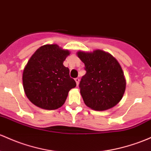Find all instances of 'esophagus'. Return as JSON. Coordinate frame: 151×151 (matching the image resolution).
I'll list each match as a JSON object with an SVG mask.
<instances>
[{
    "label": "esophagus",
    "instance_id": "obj_1",
    "mask_svg": "<svg viewBox=\"0 0 151 151\" xmlns=\"http://www.w3.org/2000/svg\"><path fill=\"white\" fill-rule=\"evenodd\" d=\"M75 79V82H76V83H77V85H78L79 83V79L78 78V77H77V78H75V79Z\"/></svg>",
    "mask_w": 151,
    "mask_h": 151
}]
</instances>
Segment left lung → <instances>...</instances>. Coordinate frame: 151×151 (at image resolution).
<instances>
[{"instance_id":"8db88e82","label":"left lung","mask_w":151,"mask_h":151,"mask_svg":"<svg viewBox=\"0 0 151 151\" xmlns=\"http://www.w3.org/2000/svg\"><path fill=\"white\" fill-rule=\"evenodd\" d=\"M86 74L79 87L84 103L94 110H106L120 102L125 90V79L117 61L108 53L79 51Z\"/></svg>"}]
</instances>
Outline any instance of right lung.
I'll return each instance as SVG.
<instances>
[{
	"label": "right lung",
	"mask_w": 151,
	"mask_h": 151,
	"mask_svg": "<svg viewBox=\"0 0 151 151\" xmlns=\"http://www.w3.org/2000/svg\"><path fill=\"white\" fill-rule=\"evenodd\" d=\"M69 54L56 44H47L37 49L28 62L23 73L24 89L37 107L58 109L65 102L69 91L76 87L69 68L63 65Z\"/></svg>",
	"instance_id": "obj_1"
}]
</instances>
